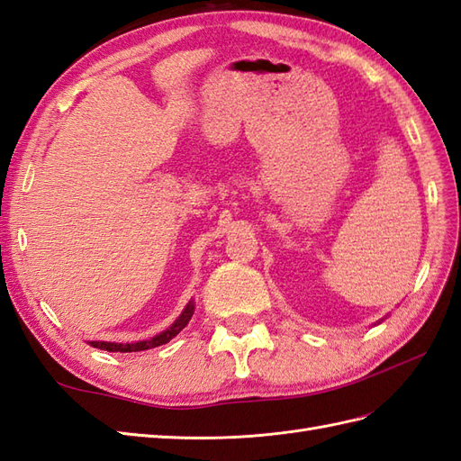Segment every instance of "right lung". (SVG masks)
Instances as JSON below:
<instances>
[{"mask_svg":"<svg viewBox=\"0 0 461 461\" xmlns=\"http://www.w3.org/2000/svg\"><path fill=\"white\" fill-rule=\"evenodd\" d=\"M193 313H194V302L191 300V302L186 303L185 312L179 315V320H176V321L167 329V331H163V333L156 335V337L149 339V340H140V343H132V345H128V343H126V345H118V343H95V340H93L91 347L109 350V352H141V350L156 348V347H159V345L169 343V340H171L173 337L179 335V333L183 331V329L186 327V323L191 321Z\"/></svg>","mask_w":461,"mask_h":461,"instance_id":"right-lung-1","label":"right lung"}]
</instances>
